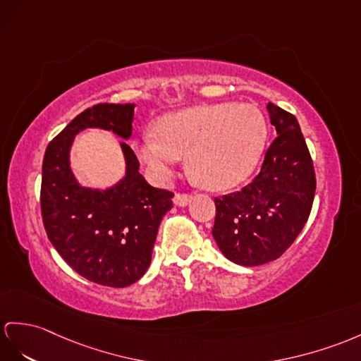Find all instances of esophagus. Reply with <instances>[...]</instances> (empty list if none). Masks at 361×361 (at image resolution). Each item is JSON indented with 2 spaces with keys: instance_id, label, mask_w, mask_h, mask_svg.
<instances>
[{
  "instance_id": "34e87169",
  "label": "esophagus",
  "mask_w": 361,
  "mask_h": 361,
  "mask_svg": "<svg viewBox=\"0 0 361 361\" xmlns=\"http://www.w3.org/2000/svg\"><path fill=\"white\" fill-rule=\"evenodd\" d=\"M190 200H191L190 195H180V192L174 195V197H173L174 205H178V207H187L190 204Z\"/></svg>"
}]
</instances>
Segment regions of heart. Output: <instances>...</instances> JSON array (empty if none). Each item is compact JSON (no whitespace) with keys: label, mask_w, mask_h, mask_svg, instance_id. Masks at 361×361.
Instances as JSON below:
<instances>
[{"label":"heart","mask_w":361,"mask_h":361,"mask_svg":"<svg viewBox=\"0 0 361 361\" xmlns=\"http://www.w3.org/2000/svg\"><path fill=\"white\" fill-rule=\"evenodd\" d=\"M268 122L251 104H200L157 119L133 142L137 159L156 183H166L182 156L205 188L225 191L256 170L265 150Z\"/></svg>","instance_id":"heart-1"}]
</instances>
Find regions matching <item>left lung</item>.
I'll use <instances>...</instances> for the list:
<instances>
[{"label":"left lung","mask_w":361,"mask_h":361,"mask_svg":"<svg viewBox=\"0 0 361 361\" xmlns=\"http://www.w3.org/2000/svg\"><path fill=\"white\" fill-rule=\"evenodd\" d=\"M277 137L260 173L242 191L216 197L213 237L224 256L237 265L257 267L291 247L310 217L315 173L294 114L268 102Z\"/></svg>","instance_id":"left-lung-1"}]
</instances>
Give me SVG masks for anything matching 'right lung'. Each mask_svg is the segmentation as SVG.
I'll return each instance as SVG.
<instances>
[{
  "label": "right lung",
  "mask_w": 361,
  "mask_h": 361,
  "mask_svg": "<svg viewBox=\"0 0 361 361\" xmlns=\"http://www.w3.org/2000/svg\"><path fill=\"white\" fill-rule=\"evenodd\" d=\"M135 104H98L70 122L49 144L42 161L41 213L51 245L90 282L126 288L150 267L157 230L173 207V192L152 187L139 173L127 142L126 174L109 189L84 188L69 165L74 136L87 128L113 130L128 140Z\"/></svg>",
  "instance_id": "right-lung-1"
}]
</instances>
